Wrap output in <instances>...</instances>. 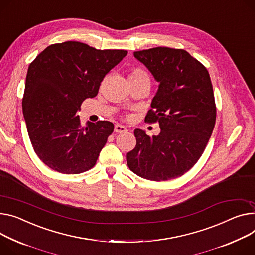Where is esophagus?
I'll return each mask as SVG.
<instances>
[{
    "instance_id": "obj_1",
    "label": "esophagus",
    "mask_w": 255,
    "mask_h": 255,
    "mask_svg": "<svg viewBox=\"0 0 255 255\" xmlns=\"http://www.w3.org/2000/svg\"><path fill=\"white\" fill-rule=\"evenodd\" d=\"M114 131L117 132V133H124V132H127L128 129L126 127L122 126V125H115L114 126Z\"/></svg>"
}]
</instances>
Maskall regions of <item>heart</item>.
<instances>
[{
  "mask_svg": "<svg viewBox=\"0 0 255 255\" xmlns=\"http://www.w3.org/2000/svg\"><path fill=\"white\" fill-rule=\"evenodd\" d=\"M146 75H147L146 72H144L143 70H141V69H134V70H132L130 72L129 77L130 76H146Z\"/></svg>",
  "mask_w": 255,
  "mask_h": 255,
  "instance_id": "heart-1",
  "label": "heart"
}]
</instances>
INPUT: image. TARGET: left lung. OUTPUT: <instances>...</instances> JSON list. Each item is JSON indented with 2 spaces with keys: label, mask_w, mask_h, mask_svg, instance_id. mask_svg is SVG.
<instances>
[{
  "label": "left lung",
  "mask_w": 255,
  "mask_h": 255,
  "mask_svg": "<svg viewBox=\"0 0 255 255\" xmlns=\"http://www.w3.org/2000/svg\"><path fill=\"white\" fill-rule=\"evenodd\" d=\"M157 82L145 121L158 122L159 134L135 128L127 153L129 169L150 181L181 177L198 161L212 133L217 108L207 69L187 51L157 47L133 52Z\"/></svg>",
  "instance_id": "left-lung-1"
}]
</instances>
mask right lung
Wrapping results in <instances>:
<instances>
[{
  "label": "right lung",
  "mask_w": 255,
  "mask_h": 255,
  "mask_svg": "<svg viewBox=\"0 0 255 255\" xmlns=\"http://www.w3.org/2000/svg\"><path fill=\"white\" fill-rule=\"evenodd\" d=\"M80 42L47 47L30 63L22 111L33 150L53 170L76 174L92 168L112 133L107 121L81 127L77 111L94 98L104 76L127 56Z\"/></svg>",
  "instance_id": "add662e5"
}]
</instances>
